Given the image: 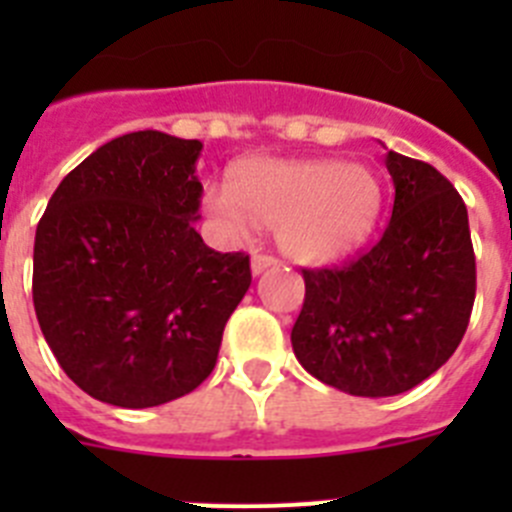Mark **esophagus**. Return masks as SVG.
Wrapping results in <instances>:
<instances>
[{
  "mask_svg": "<svg viewBox=\"0 0 512 512\" xmlns=\"http://www.w3.org/2000/svg\"><path fill=\"white\" fill-rule=\"evenodd\" d=\"M279 259L277 256H269V253H256L251 259V271L253 274H261L264 269H269V266H277Z\"/></svg>",
  "mask_w": 512,
  "mask_h": 512,
  "instance_id": "obj_1",
  "label": "esophagus"
}]
</instances>
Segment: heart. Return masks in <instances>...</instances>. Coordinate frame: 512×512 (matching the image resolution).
Instances as JSON below:
<instances>
[{"mask_svg": "<svg viewBox=\"0 0 512 512\" xmlns=\"http://www.w3.org/2000/svg\"><path fill=\"white\" fill-rule=\"evenodd\" d=\"M205 210L233 238L256 223L277 225L287 256L307 264L336 261L366 241L382 210L377 176L366 166L333 158H251L233 187L210 184Z\"/></svg>", "mask_w": 512, "mask_h": 512, "instance_id": "heart-1", "label": "heart"}]
</instances>
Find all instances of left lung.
<instances>
[{
  "instance_id": "1",
  "label": "left lung",
  "mask_w": 512,
  "mask_h": 512,
  "mask_svg": "<svg viewBox=\"0 0 512 512\" xmlns=\"http://www.w3.org/2000/svg\"><path fill=\"white\" fill-rule=\"evenodd\" d=\"M395 205L359 259L302 269L292 348L307 372L356 397H392L438 372L464 338L477 292L467 205L425 161L387 151Z\"/></svg>"
}]
</instances>
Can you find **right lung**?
Here are the masks:
<instances>
[{
  "instance_id": "right-lung-1",
  "label": "right lung",
  "mask_w": 512,
  "mask_h": 512,
  "mask_svg": "<svg viewBox=\"0 0 512 512\" xmlns=\"http://www.w3.org/2000/svg\"><path fill=\"white\" fill-rule=\"evenodd\" d=\"M200 140L138 130L71 171L35 230L33 302L61 369L94 400L156 408L197 390L251 287L200 220Z\"/></svg>"
}]
</instances>
